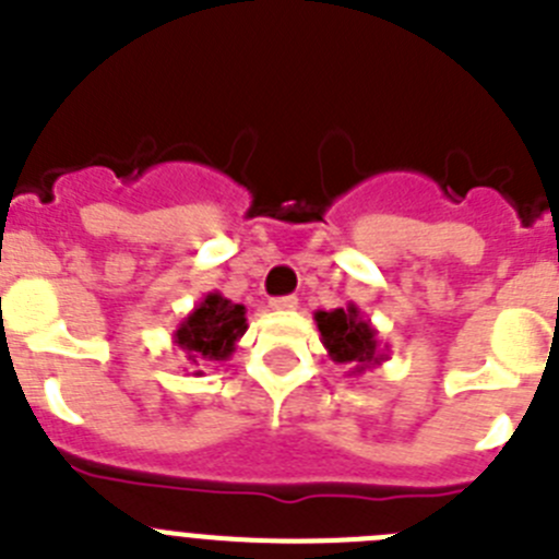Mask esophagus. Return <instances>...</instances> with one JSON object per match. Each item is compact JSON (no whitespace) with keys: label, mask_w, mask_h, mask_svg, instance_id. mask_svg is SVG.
<instances>
[{"label":"esophagus","mask_w":559,"mask_h":559,"mask_svg":"<svg viewBox=\"0 0 559 559\" xmlns=\"http://www.w3.org/2000/svg\"><path fill=\"white\" fill-rule=\"evenodd\" d=\"M271 310H296L299 299L296 296H280V299H271Z\"/></svg>","instance_id":"1"}]
</instances>
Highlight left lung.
I'll return each mask as SVG.
<instances>
[{
  "instance_id": "left-lung-1",
  "label": "left lung",
  "mask_w": 559,
  "mask_h": 559,
  "mask_svg": "<svg viewBox=\"0 0 559 559\" xmlns=\"http://www.w3.org/2000/svg\"><path fill=\"white\" fill-rule=\"evenodd\" d=\"M316 328L322 333V344L335 364H347L355 374L380 367L386 360V349L380 347L378 330L360 313L358 305L349 302L347 310H316Z\"/></svg>"
}]
</instances>
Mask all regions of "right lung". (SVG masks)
<instances>
[{"mask_svg":"<svg viewBox=\"0 0 559 559\" xmlns=\"http://www.w3.org/2000/svg\"><path fill=\"white\" fill-rule=\"evenodd\" d=\"M246 328L249 324L243 305H235L224 294L212 290L181 319L173 333V344L185 349V358L192 367H201L204 360H229Z\"/></svg>","mask_w":559,"mask_h":559,"instance_id":"add662e5","label":"right lung"}]
</instances>
